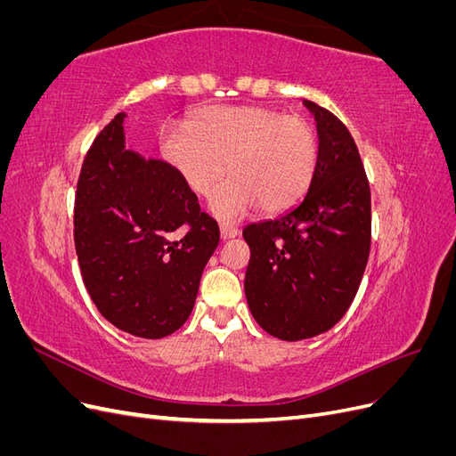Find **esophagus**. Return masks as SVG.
<instances>
[{
    "mask_svg": "<svg viewBox=\"0 0 456 456\" xmlns=\"http://www.w3.org/2000/svg\"><path fill=\"white\" fill-rule=\"evenodd\" d=\"M238 236H240V230L233 224H226V223L220 224V238H223V240H232V238H238Z\"/></svg>",
    "mask_w": 456,
    "mask_h": 456,
    "instance_id": "1",
    "label": "esophagus"
}]
</instances>
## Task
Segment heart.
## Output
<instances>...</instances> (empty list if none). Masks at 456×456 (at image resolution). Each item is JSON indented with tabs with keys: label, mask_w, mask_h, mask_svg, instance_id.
Instances as JSON below:
<instances>
[{
	"label": "heart",
	"mask_w": 456,
	"mask_h": 456,
	"mask_svg": "<svg viewBox=\"0 0 456 456\" xmlns=\"http://www.w3.org/2000/svg\"><path fill=\"white\" fill-rule=\"evenodd\" d=\"M163 158L191 191L209 196L228 169L232 175L211 200V211L236 220L251 207L275 215L295 207L308 191L320 159L312 123L262 106H207L186 127L165 129Z\"/></svg>",
	"instance_id": "b5f03b06"
}]
</instances>
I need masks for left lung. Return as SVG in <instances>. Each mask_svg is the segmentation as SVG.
I'll return each instance as SVG.
<instances>
[{"label": "left lung", "instance_id": "8db88e82", "mask_svg": "<svg viewBox=\"0 0 456 456\" xmlns=\"http://www.w3.org/2000/svg\"><path fill=\"white\" fill-rule=\"evenodd\" d=\"M320 159L293 209L243 228L251 249L245 297L255 322L281 340H305L340 322L370 249V190L346 126L312 101Z\"/></svg>", "mask_w": 456, "mask_h": 456}]
</instances>
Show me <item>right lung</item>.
<instances>
[{"instance_id": "obj_1", "label": "right lung", "mask_w": 456, "mask_h": 456, "mask_svg": "<svg viewBox=\"0 0 456 456\" xmlns=\"http://www.w3.org/2000/svg\"><path fill=\"white\" fill-rule=\"evenodd\" d=\"M126 114L96 136L79 173L76 253L102 317L141 338L181 329L220 232L171 163L126 148Z\"/></svg>"}]
</instances>
